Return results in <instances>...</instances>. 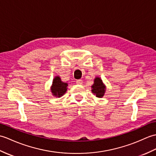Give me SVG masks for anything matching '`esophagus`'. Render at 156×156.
Instances as JSON below:
<instances>
[{"instance_id": "obj_1", "label": "esophagus", "mask_w": 156, "mask_h": 156, "mask_svg": "<svg viewBox=\"0 0 156 156\" xmlns=\"http://www.w3.org/2000/svg\"><path fill=\"white\" fill-rule=\"evenodd\" d=\"M77 84H79V85H81V84H83V81L82 80H81V79H79V80H77Z\"/></svg>"}]
</instances>
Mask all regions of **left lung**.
Masks as SVG:
<instances>
[{"mask_svg":"<svg viewBox=\"0 0 156 156\" xmlns=\"http://www.w3.org/2000/svg\"><path fill=\"white\" fill-rule=\"evenodd\" d=\"M92 92L94 93L98 98H101L104 95L105 85H103L101 79L99 77H96L94 80V84L92 85Z\"/></svg>","mask_w":156,"mask_h":156,"instance_id":"obj_1","label":"left lung"}]
</instances>
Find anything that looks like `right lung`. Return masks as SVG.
Returning a JSON list of instances; mask_svg holds the SVG:
<instances>
[{"mask_svg": "<svg viewBox=\"0 0 156 156\" xmlns=\"http://www.w3.org/2000/svg\"><path fill=\"white\" fill-rule=\"evenodd\" d=\"M67 83L61 81L59 77H56L53 79V85L51 87V92L53 95L60 98L67 91Z\"/></svg>", "mask_w": 156, "mask_h": 156, "instance_id": "right-lung-1", "label": "right lung"}]
</instances>
